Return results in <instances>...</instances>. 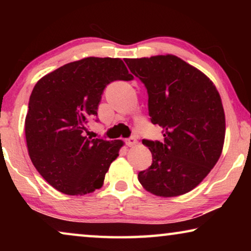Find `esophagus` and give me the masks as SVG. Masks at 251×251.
<instances>
[{
  "label": "esophagus",
  "mask_w": 251,
  "mask_h": 251,
  "mask_svg": "<svg viewBox=\"0 0 251 251\" xmlns=\"http://www.w3.org/2000/svg\"><path fill=\"white\" fill-rule=\"evenodd\" d=\"M125 142L128 146H133L137 143V139L135 138V137H129V138H126Z\"/></svg>",
  "instance_id": "esophagus-1"
}]
</instances>
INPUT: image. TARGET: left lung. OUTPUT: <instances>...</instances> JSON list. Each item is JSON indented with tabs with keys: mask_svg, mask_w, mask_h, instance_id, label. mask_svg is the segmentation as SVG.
Masks as SVG:
<instances>
[{
	"mask_svg": "<svg viewBox=\"0 0 251 251\" xmlns=\"http://www.w3.org/2000/svg\"><path fill=\"white\" fill-rule=\"evenodd\" d=\"M145 84L149 114L163 129V142L143 139L152 164L138 180L150 193L185 194L207 177L221 156L225 139L222 99L210 78L174 54L126 59Z\"/></svg>",
	"mask_w": 251,
	"mask_h": 251,
	"instance_id": "8db88e82",
	"label": "left lung"
}]
</instances>
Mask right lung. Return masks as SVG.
Returning a JSON list of instances; mask_svg holds the SVG:
<instances>
[{
	"label": "right lung",
	"mask_w": 251,
	"mask_h": 251,
	"mask_svg": "<svg viewBox=\"0 0 251 251\" xmlns=\"http://www.w3.org/2000/svg\"><path fill=\"white\" fill-rule=\"evenodd\" d=\"M132 78L120 58L88 57L37 81L25 120L27 149L34 167L57 191L84 195L102 186L123 142L91 139L88 122L97 115L106 85Z\"/></svg>",
	"instance_id": "add662e5"
}]
</instances>
